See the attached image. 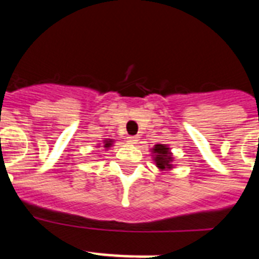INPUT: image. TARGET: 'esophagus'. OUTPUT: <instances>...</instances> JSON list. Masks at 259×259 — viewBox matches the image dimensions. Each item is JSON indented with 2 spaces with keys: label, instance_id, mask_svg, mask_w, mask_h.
<instances>
[{
  "label": "esophagus",
  "instance_id": "obj_1",
  "mask_svg": "<svg viewBox=\"0 0 259 259\" xmlns=\"http://www.w3.org/2000/svg\"><path fill=\"white\" fill-rule=\"evenodd\" d=\"M127 141L130 144H136L137 141H139V137H137V136H128Z\"/></svg>",
  "mask_w": 259,
  "mask_h": 259
}]
</instances>
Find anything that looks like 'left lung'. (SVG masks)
Listing matches in <instances>:
<instances>
[{
    "mask_svg": "<svg viewBox=\"0 0 259 259\" xmlns=\"http://www.w3.org/2000/svg\"><path fill=\"white\" fill-rule=\"evenodd\" d=\"M153 153H154V161L157 167H159L161 170H166V168H171L172 164V157H171L170 148L162 144H157L153 148Z\"/></svg>",
    "mask_w": 259,
    "mask_h": 259,
    "instance_id": "1",
    "label": "left lung"
}]
</instances>
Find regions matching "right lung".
Masks as SVG:
<instances>
[{"label":"right lung","mask_w":259,"mask_h":259,"mask_svg":"<svg viewBox=\"0 0 259 259\" xmlns=\"http://www.w3.org/2000/svg\"><path fill=\"white\" fill-rule=\"evenodd\" d=\"M111 144H113V140H105V148H109L110 145H111Z\"/></svg>","instance_id":"obj_1"}]
</instances>
